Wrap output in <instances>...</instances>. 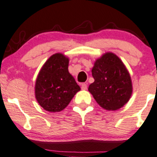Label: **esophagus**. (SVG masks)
Instances as JSON below:
<instances>
[{
  "instance_id": "1",
  "label": "esophagus",
  "mask_w": 157,
  "mask_h": 157,
  "mask_svg": "<svg viewBox=\"0 0 157 157\" xmlns=\"http://www.w3.org/2000/svg\"><path fill=\"white\" fill-rule=\"evenodd\" d=\"M81 88L83 90H85L87 89V85H86V84H85V83H83V84H82V86H81Z\"/></svg>"
}]
</instances>
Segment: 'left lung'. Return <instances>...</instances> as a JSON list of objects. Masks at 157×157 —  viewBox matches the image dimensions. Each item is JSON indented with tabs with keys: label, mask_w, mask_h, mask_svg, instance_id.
<instances>
[{
	"label": "left lung",
	"mask_w": 157,
	"mask_h": 157,
	"mask_svg": "<svg viewBox=\"0 0 157 157\" xmlns=\"http://www.w3.org/2000/svg\"><path fill=\"white\" fill-rule=\"evenodd\" d=\"M95 82L88 90L96 102L107 110H117L129 100L132 93L131 77L120 59L106 53L95 62L92 70Z\"/></svg>",
	"instance_id": "1"
}]
</instances>
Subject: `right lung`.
I'll list each match as a JSON object with an SVG mask.
<instances>
[{
  "label": "right lung",
  "instance_id": "1",
  "mask_svg": "<svg viewBox=\"0 0 157 157\" xmlns=\"http://www.w3.org/2000/svg\"><path fill=\"white\" fill-rule=\"evenodd\" d=\"M69 60L56 53L44 64L35 86V95L44 109L55 112L63 110L80 90L74 78L68 72Z\"/></svg>",
  "mask_w": 157,
  "mask_h": 157
}]
</instances>
